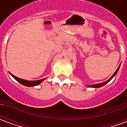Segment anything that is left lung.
I'll list each match as a JSON object with an SVG mask.
<instances>
[{"label": "left lung", "mask_w": 127, "mask_h": 127, "mask_svg": "<svg viewBox=\"0 0 127 127\" xmlns=\"http://www.w3.org/2000/svg\"><path fill=\"white\" fill-rule=\"evenodd\" d=\"M120 65H119V66L118 67V69H116V71L114 72V73L112 75V77H110V78H109V79L108 80H107L106 82H103V83H99V84H94V85L87 86H88V87H91V88H100V87H101V86H103L105 85L107 83L109 82V81L112 80V78L114 77L117 74L118 71V70H119V69H120Z\"/></svg>", "instance_id": "obj_1"}]
</instances>
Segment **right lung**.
<instances>
[{
	"label": "right lung",
	"instance_id": "1",
	"mask_svg": "<svg viewBox=\"0 0 127 127\" xmlns=\"http://www.w3.org/2000/svg\"><path fill=\"white\" fill-rule=\"evenodd\" d=\"M10 74L11 75V76H12L15 80H17L18 82L20 83L21 84H22V85L24 86H29V87H31V86H35L39 85V84H40L42 82H43V81L45 80V78H44V79L35 80V81H28V80L20 79V78H19V77H16L15 75H13L11 74V73H10Z\"/></svg>",
	"mask_w": 127,
	"mask_h": 127
}]
</instances>
